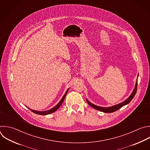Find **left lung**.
Instances as JSON below:
<instances>
[{
    "label": "left lung",
    "mask_w": 150,
    "mask_h": 150,
    "mask_svg": "<svg viewBox=\"0 0 150 150\" xmlns=\"http://www.w3.org/2000/svg\"><path fill=\"white\" fill-rule=\"evenodd\" d=\"M137 82H138V78H137V79L136 81V83H135V87L134 88V90L132 91V92L131 93L130 96L127 99H125L124 101H123L122 103H120L118 104L113 105L112 107H99V106H98V105H94V104H92L91 103H90L88 100L87 99H86V102L88 103V104L91 107H92L93 108L96 109L97 110L100 111H102V112H105V113H111V112H115V111H117L118 110L120 109L123 106H124L125 105H127L128 104H129L131 101V100L133 99V98L134 97V96H135V93L137 92Z\"/></svg>",
    "instance_id": "1"
}]
</instances>
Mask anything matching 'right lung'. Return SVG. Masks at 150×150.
Segmentation results:
<instances>
[{
    "instance_id": "right-lung-1",
    "label": "right lung",
    "mask_w": 150,
    "mask_h": 150,
    "mask_svg": "<svg viewBox=\"0 0 150 150\" xmlns=\"http://www.w3.org/2000/svg\"><path fill=\"white\" fill-rule=\"evenodd\" d=\"M68 90H69V88L67 90V91H66L65 93L64 94V95L63 96V97L62 98V99H61V101L59 102V103H58V104L55 107H54V108H51V110H47V111H39L33 110H32V109H30V108H28V107H27V108H28V109H29V110H30L32 112H33V113L36 114H39V115H47V114H52V113L54 112L55 111H57V110L60 107V106L62 105V104L63 103V102H64V99H65V97H66V95H67V92H68Z\"/></svg>"
}]
</instances>
